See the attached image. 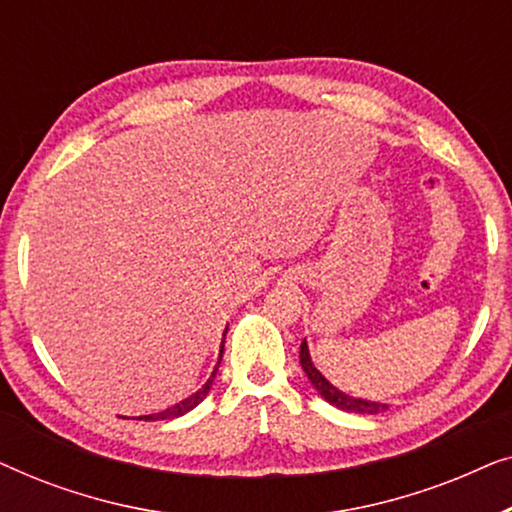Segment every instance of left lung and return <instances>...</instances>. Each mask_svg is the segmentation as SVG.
Listing matches in <instances>:
<instances>
[{
	"label": "left lung",
	"mask_w": 512,
	"mask_h": 512,
	"mask_svg": "<svg viewBox=\"0 0 512 512\" xmlns=\"http://www.w3.org/2000/svg\"><path fill=\"white\" fill-rule=\"evenodd\" d=\"M300 366H303L307 380L312 382V387L319 391V396L324 398L326 403L335 405V408H338V410L356 412V415H377V412H387L389 410V403L366 401V398L349 396V394H345V391H340L338 387H333V384L328 382L326 377L319 373L317 366H314V363H312L310 347H307L305 340H303V345H300Z\"/></svg>",
	"instance_id": "1"
}]
</instances>
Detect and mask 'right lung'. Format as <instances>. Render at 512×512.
Here are the masks:
<instances>
[{"label":"right lung","mask_w":512,"mask_h":512,"mask_svg":"<svg viewBox=\"0 0 512 512\" xmlns=\"http://www.w3.org/2000/svg\"><path fill=\"white\" fill-rule=\"evenodd\" d=\"M228 331V328H226ZM223 342H226V333H223ZM221 354H223V345H221ZM221 354H219V361H216V366L212 370V375H209V380L202 384V387L195 391V394H191L188 398H184V401L174 403L172 408H167L163 412H153V415H139L137 419H142V422H160V419H174V417H181L186 415V412H191L195 405H198L202 398H205L209 391H212V384H214V377H216V370H219V363H221Z\"/></svg>","instance_id":"right-lung-1"}]
</instances>
